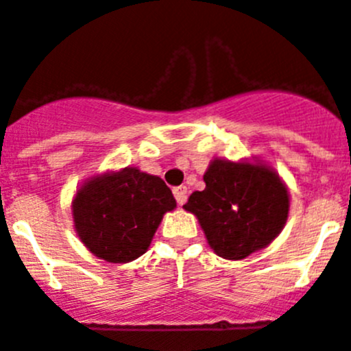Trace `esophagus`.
Returning a JSON list of instances; mask_svg holds the SVG:
<instances>
[{
    "mask_svg": "<svg viewBox=\"0 0 351 351\" xmlns=\"http://www.w3.org/2000/svg\"><path fill=\"white\" fill-rule=\"evenodd\" d=\"M173 193H175V199H176V202H178V206H183V204L186 202V186L185 185L176 186V189L173 190Z\"/></svg>",
    "mask_w": 351,
    "mask_h": 351,
    "instance_id": "34e87169",
    "label": "esophagus"
}]
</instances>
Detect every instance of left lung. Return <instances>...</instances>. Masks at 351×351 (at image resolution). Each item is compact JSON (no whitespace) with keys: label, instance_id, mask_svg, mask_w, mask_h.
<instances>
[{"label":"left lung","instance_id":"obj_1","mask_svg":"<svg viewBox=\"0 0 351 351\" xmlns=\"http://www.w3.org/2000/svg\"><path fill=\"white\" fill-rule=\"evenodd\" d=\"M206 189L193 192L185 210L195 214L214 252L240 261L266 248L283 230L288 189L264 162L214 159L204 173Z\"/></svg>","mask_w":351,"mask_h":351}]
</instances>
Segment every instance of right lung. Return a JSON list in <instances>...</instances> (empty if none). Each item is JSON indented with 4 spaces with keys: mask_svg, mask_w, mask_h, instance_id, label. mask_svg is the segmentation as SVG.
Instances as JSON below:
<instances>
[{
    "mask_svg": "<svg viewBox=\"0 0 351 351\" xmlns=\"http://www.w3.org/2000/svg\"><path fill=\"white\" fill-rule=\"evenodd\" d=\"M175 207L159 176L123 168L87 180L77 190L71 213L85 247L96 257L125 264L145 254L162 216Z\"/></svg>",
    "mask_w": 351,
    "mask_h": 351,
    "instance_id": "right-lung-1",
    "label": "right lung"
}]
</instances>
